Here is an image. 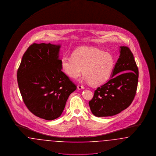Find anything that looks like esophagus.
Segmentation results:
<instances>
[{
    "mask_svg": "<svg viewBox=\"0 0 156 156\" xmlns=\"http://www.w3.org/2000/svg\"><path fill=\"white\" fill-rule=\"evenodd\" d=\"M77 88H78V89H79V90H81V89H84V87H83L82 85H78L77 86Z\"/></svg>",
    "mask_w": 156,
    "mask_h": 156,
    "instance_id": "1",
    "label": "esophagus"
}]
</instances>
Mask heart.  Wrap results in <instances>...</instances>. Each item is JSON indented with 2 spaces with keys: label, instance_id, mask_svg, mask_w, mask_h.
<instances>
[{
  "label": "heart",
  "instance_id": "b5f03b06",
  "mask_svg": "<svg viewBox=\"0 0 156 156\" xmlns=\"http://www.w3.org/2000/svg\"><path fill=\"white\" fill-rule=\"evenodd\" d=\"M115 60L111 53L93 47H81L76 50L72 56L64 55L61 59L63 72L71 78L80 76L94 86L101 85L111 76Z\"/></svg>",
  "mask_w": 156,
  "mask_h": 156
}]
</instances>
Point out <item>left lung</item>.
Returning <instances> with one entry per match:
<instances>
[{
    "instance_id": "1",
    "label": "left lung",
    "mask_w": 156,
    "mask_h": 156,
    "mask_svg": "<svg viewBox=\"0 0 156 156\" xmlns=\"http://www.w3.org/2000/svg\"><path fill=\"white\" fill-rule=\"evenodd\" d=\"M139 70L129 48L120 47L119 58L111 78L98 87L89 102L93 115L106 117L117 115L130 106L137 88Z\"/></svg>"
}]
</instances>
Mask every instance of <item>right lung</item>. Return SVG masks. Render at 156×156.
<instances>
[{"mask_svg": "<svg viewBox=\"0 0 156 156\" xmlns=\"http://www.w3.org/2000/svg\"><path fill=\"white\" fill-rule=\"evenodd\" d=\"M60 45L34 43L23 55L17 73L24 103L32 113L51 120L59 117L76 87L61 71Z\"/></svg>", "mask_w": 156, "mask_h": 156, "instance_id": "right-lung-1", "label": "right lung"}]
</instances>
